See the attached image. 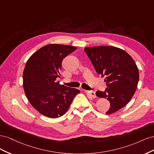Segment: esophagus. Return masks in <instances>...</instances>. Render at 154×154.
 I'll return each mask as SVG.
<instances>
[{
    "label": "esophagus",
    "instance_id": "obj_1",
    "mask_svg": "<svg viewBox=\"0 0 154 154\" xmlns=\"http://www.w3.org/2000/svg\"><path fill=\"white\" fill-rule=\"evenodd\" d=\"M85 92V94L92 98H95L96 97V94H95V92L94 91H84Z\"/></svg>",
    "mask_w": 154,
    "mask_h": 154
}]
</instances>
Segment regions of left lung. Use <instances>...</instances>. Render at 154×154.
I'll use <instances>...</instances> for the list:
<instances>
[{"instance_id":"left-lung-1","label":"left lung","mask_w":154,"mask_h":154,"mask_svg":"<svg viewBox=\"0 0 154 154\" xmlns=\"http://www.w3.org/2000/svg\"><path fill=\"white\" fill-rule=\"evenodd\" d=\"M97 74L105 76V92L97 91L99 97L110 102L109 115L122 109L136 91L139 70L133 58L125 51L113 46L87 47L84 49Z\"/></svg>"}]
</instances>
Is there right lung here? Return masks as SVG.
I'll use <instances>...</instances> for the list:
<instances>
[{
	"instance_id": "obj_1",
	"label": "right lung",
	"mask_w": 154,
	"mask_h": 154,
	"mask_svg": "<svg viewBox=\"0 0 154 154\" xmlns=\"http://www.w3.org/2000/svg\"><path fill=\"white\" fill-rule=\"evenodd\" d=\"M76 49L62 44H48L36 51L27 61L23 72V87L31 105L46 117L57 118L66 114L76 88L60 85L62 60Z\"/></svg>"
}]
</instances>
